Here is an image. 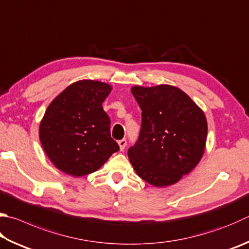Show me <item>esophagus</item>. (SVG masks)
Instances as JSON below:
<instances>
[{"instance_id":"1","label":"esophagus","mask_w":249,"mask_h":249,"mask_svg":"<svg viewBox=\"0 0 249 249\" xmlns=\"http://www.w3.org/2000/svg\"><path fill=\"white\" fill-rule=\"evenodd\" d=\"M126 139H121V140H119V146H120V150L121 151H123L124 149H125V147H126Z\"/></svg>"}]
</instances>
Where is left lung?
<instances>
[{"mask_svg":"<svg viewBox=\"0 0 249 249\" xmlns=\"http://www.w3.org/2000/svg\"><path fill=\"white\" fill-rule=\"evenodd\" d=\"M142 128L128 158L139 178L156 187L178 183L199 163L206 147L205 113L179 88L134 86Z\"/></svg>","mask_w":249,"mask_h":249,"instance_id":"8db88e82","label":"left lung"}]
</instances>
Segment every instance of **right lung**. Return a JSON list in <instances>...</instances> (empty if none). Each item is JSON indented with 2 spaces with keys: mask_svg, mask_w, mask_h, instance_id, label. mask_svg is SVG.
Here are the masks:
<instances>
[{
  "mask_svg": "<svg viewBox=\"0 0 249 249\" xmlns=\"http://www.w3.org/2000/svg\"><path fill=\"white\" fill-rule=\"evenodd\" d=\"M110 85L84 79L70 85L50 103L39 127L40 142L55 168L71 176L99 170L119 144L111 137L102 103Z\"/></svg>",
  "mask_w": 249,
  "mask_h": 249,
  "instance_id": "right-lung-1",
  "label": "right lung"
}]
</instances>
